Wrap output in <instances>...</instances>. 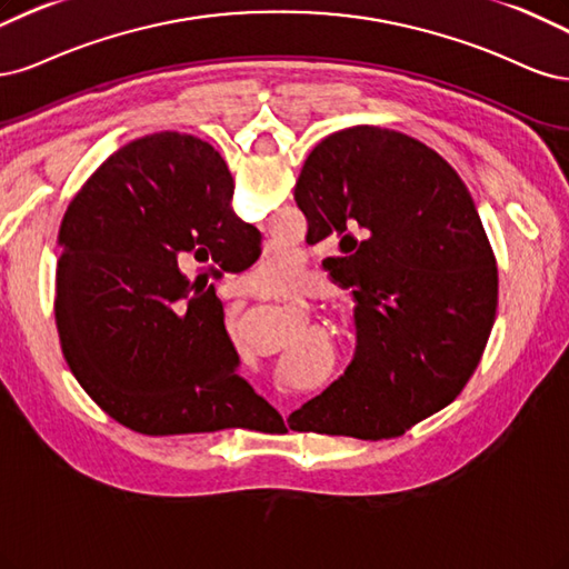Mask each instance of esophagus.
Segmentation results:
<instances>
[{
    "instance_id": "1",
    "label": "esophagus",
    "mask_w": 569,
    "mask_h": 569,
    "mask_svg": "<svg viewBox=\"0 0 569 569\" xmlns=\"http://www.w3.org/2000/svg\"><path fill=\"white\" fill-rule=\"evenodd\" d=\"M246 290H260V286L254 283V279H252V277H246Z\"/></svg>"
}]
</instances>
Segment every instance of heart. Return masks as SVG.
<instances>
[{
    "label": "heart",
    "instance_id": "1",
    "mask_svg": "<svg viewBox=\"0 0 569 569\" xmlns=\"http://www.w3.org/2000/svg\"><path fill=\"white\" fill-rule=\"evenodd\" d=\"M258 271L262 273V281L269 286L290 283L298 279V262L292 260L288 252H273L258 264Z\"/></svg>",
    "mask_w": 569,
    "mask_h": 569
}]
</instances>
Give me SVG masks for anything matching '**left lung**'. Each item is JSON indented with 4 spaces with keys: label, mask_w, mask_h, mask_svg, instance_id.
I'll use <instances>...</instances> for the list:
<instances>
[{
    "label": "left lung",
    "mask_w": 569,
    "mask_h": 569,
    "mask_svg": "<svg viewBox=\"0 0 569 569\" xmlns=\"http://www.w3.org/2000/svg\"><path fill=\"white\" fill-rule=\"evenodd\" d=\"M307 243L338 238L352 290L345 373L288 416L298 432L390 439L466 388L497 317V262L466 184L426 143L373 124L326 137L302 164Z\"/></svg>",
    "instance_id": "obj_1"
}]
</instances>
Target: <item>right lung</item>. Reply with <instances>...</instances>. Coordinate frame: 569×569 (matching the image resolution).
<instances>
[{"mask_svg": "<svg viewBox=\"0 0 569 569\" xmlns=\"http://www.w3.org/2000/svg\"><path fill=\"white\" fill-rule=\"evenodd\" d=\"M210 143L160 132L122 146L72 198L59 231L57 326L72 376L141 435H203L281 418L238 373L214 286L260 258ZM201 264L191 282L178 271ZM243 428V426H241Z\"/></svg>", "mask_w": 569, "mask_h": 569, "instance_id": "add662e5", "label": "right lung"}]
</instances>
